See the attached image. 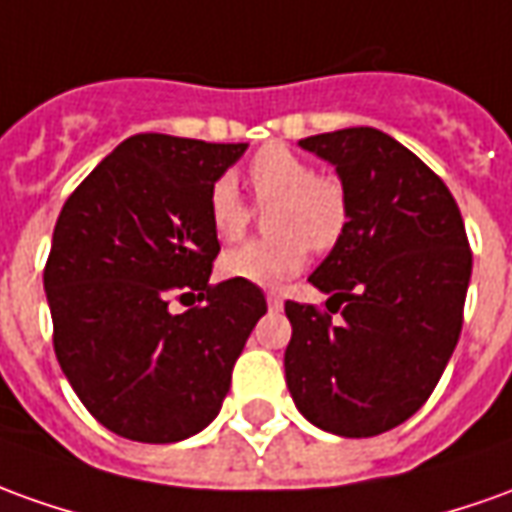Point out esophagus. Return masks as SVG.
Wrapping results in <instances>:
<instances>
[{
    "label": "esophagus",
    "instance_id": "34e87169",
    "mask_svg": "<svg viewBox=\"0 0 512 512\" xmlns=\"http://www.w3.org/2000/svg\"><path fill=\"white\" fill-rule=\"evenodd\" d=\"M281 303H284V298L278 292H267V306L270 309H281Z\"/></svg>",
    "mask_w": 512,
    "mask_h": 512
}]
</instances>
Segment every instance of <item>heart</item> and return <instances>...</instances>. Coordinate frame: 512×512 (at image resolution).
I'll list each match as a JSON object with an SVG mask.
<instances>
[{
  "instance_id": "heart-1",
  "label": "heart",
  "mask_w": 512,
  "mask_h": 512,
  "mask_svg": "<svg viewBox=\"0 0 512 512\" xmlns=\"http://www.w3.org/2000/svg\"><path fill=\"white\" fill-rule=\"evenodd\" d=\"M248 183L259 209L267 211L273 236L253 239L225 250L220 273L234 281L276 287L298 276L306 250H331L348 225V197L334 175H317L315 167L284 144H267L250 158ZM250 222L248 203L231 178H220L209 189V225L220 242H234Z\"/></svg>"
}]
</instances>
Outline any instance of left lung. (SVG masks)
<instances>
[{"label": "left lung", "instance_id": "obj_1", "mask_svg": "<svg viewBox=\"0 0 512 512\" xmlns=\"http://www.w3.org/2000/svg\"><path fill=\"white\" fill-rule=\"evenodd\" d=\"M298 144L334 164L348 225L309 276L331 295L329 312L284 303L287 387L309 424L373 438L421 410L449 365L471 281L468 236L446 183L382 130L345 128Z\"/></svg>", "mask_w": 512, "mask_h": 512}]
</instances>
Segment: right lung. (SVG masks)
Instances as JSON below:
<instances>
[{
	"label": "right lung",
	"instance_id": "1",
	"mask_svg": "<svg viewBox=\"0 0 512 512\" xmlns=\"http://www.w3.org/2000/svg\"><path fill=\"white\" fill-rule=\"evenodd\" d=\"M245 150L139 133L63 203L44 267L55 357L119 438L178 443L206 429L267 312L256 284L209 281V189Z\"/></svg>",
	"mask_w": 512,
	"mask_h": 512
}]
</instances>
